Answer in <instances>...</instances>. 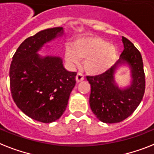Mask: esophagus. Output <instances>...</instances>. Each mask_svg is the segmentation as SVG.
Wrapping results in <instances>:
<instances>
[{
    "label": "esophagus",
    "instance_id": "1",
    "mask_svg": "<svg viewBox=\"0 0 154 154\" xmlns=\"http://www.w3.org/2000/svg\"><path fill=\"white\" fill-rule=\"evenodd\" d=\"M84 75L82 74L81 73H77V76H76V81H77V82H81V81H82L84 80Z\"/></svg>",
    "mask_w": 154,
    "mask_h": 154
}]
</instances>
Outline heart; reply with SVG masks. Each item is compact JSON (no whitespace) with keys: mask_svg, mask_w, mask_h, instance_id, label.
<instances>
[{"mask_svg":"<svg viewBox=\"0 0 154 154\" xmlns=\"http://www.w3.org/2000/svg\"><path fill=\"white\" fill-rule=\"evenodd\" d=\"M118 51L107 41L98 36H83L76 38L65 51L66 62L71 66L85 59L84 67L90 74H100L116 62Z\"/></svg>","mask_w":154,"mask_h":154,"instance_id":"heart-1","label":"heart"}]
</instances>
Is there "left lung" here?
Instances as JSON below:
<instances>
[{"instance_id": "8db88e82", "label": "left lung", "mask_w": 154, "mask_h": 154, "mask_svg": "<svg viewBox=\"0 0 154 154\" xmlns=\"http://www.w3.org/2000/svg\"><path fill=\"white\" fill-rule=\"evenodd\" d=\"M124 50L117 63L106 72L86 77L91 85L90 107L97 118L106 123H116L129 117L139 105L146 88L143 62L134 45L122 36ZM127 63L131 68L132 83L129 88L120 90L113 80L119 64Z\"/></svg>"}]
</instances>
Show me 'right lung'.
Returning a JSON list of instances; mask_svg holds the SVG:
<instances>
[{
    "instance_id": "right-lung-1",
    "label": "right lung",
    "mask_w": 154,
    "mask_h": 154,
    "mask_svg": "<svg viewBox=\"0 0 154 154\" xmlns=\"http://www.w3.org/2000/svg\"><path fill=\"white\" fill-rule=\"evenodd\" d=\"M63 33V27L43 30L23 41L12 57L10 89L16 106L38 122H54L67 107L76 84V72L64 68L62 58L41 57L37 51Z\"/></svg>"
}]
</instances>
